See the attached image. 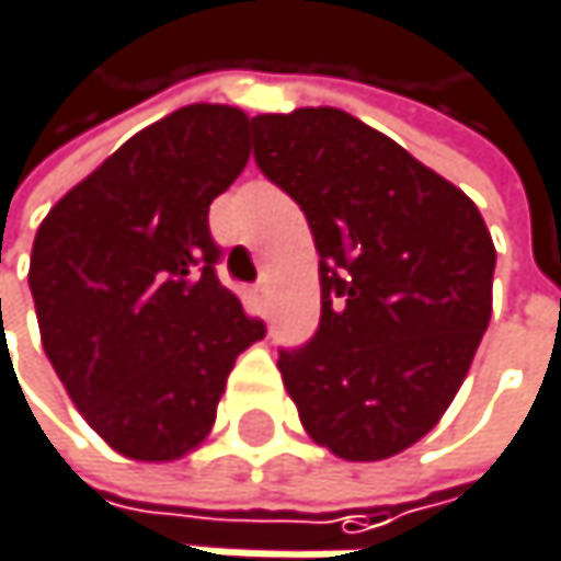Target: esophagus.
<instances>
[{"label":"esophagus","mask_w":561,"mask_h":561,"mask_svg":"<svg viewBox=\"0 0 561 561\" xmlns=\"http://www.w3.org/2000/svg\"><path fill=\"white\" fill-rule=\"evenodd\" d=\"M250 301H253L260 311H266V305H270V288H266V282H256V285L250 288Z\"/></svg>","instance_id":"34e87169"}]
</instances>
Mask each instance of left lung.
<instances>
[{
  "mask_svg": "<svg viewBox=\"0 0 561 561\" xmlns=\"http://www.w3.org/2000/svg\"><path fill=\"white\" fill-rule=\"evenodd\" d=\"M253 159L318 247V331L279 351L298 419L337 458L399 455L442 419L488 331V224L465 191L334 106L253 116Z\"/></svg>",
  "mask_w": 561,
  "mask_h": 561,
  "instance_id": "obj_1",
  "label": "left lung"
}]
</instances>
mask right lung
<instances>
[{"label":"right lung","mask_w":561,"mask_h":561,"mask_svg":"<svg viewBox=\"0 0 561 561\" xmlns=\"http://www.w3.org/2000/svg\"><path fill=\"white\" fill-rule=\"evenodd\" d=\"M247 113L194 103L67 191L32 247L45 354L119 455L174 461L214 425L233 360L266 334L217 279L207 210L243 171Z\"/></svg>","instance_id":"right-lung-1"}]
</instances>
